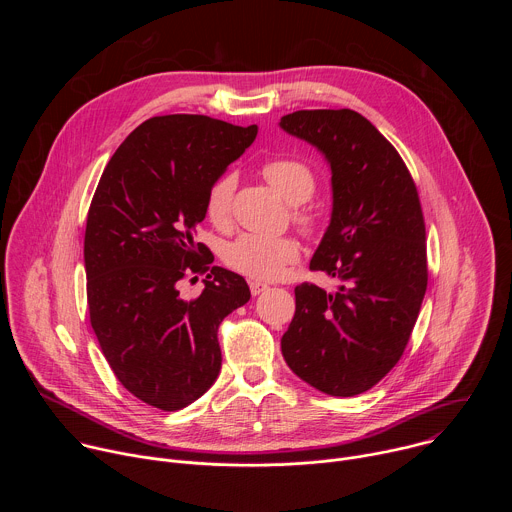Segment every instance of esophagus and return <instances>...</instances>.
Wrapping results in <instances>:
<instances>
[{"mask_svg":"<svg viewBox=\"0 0 512 512\" xmlns=\"http://www.w3.org/2000/svg\"><path fill=\"white\" fill-rule=\"evenodd\" d=\"M249 287H251V294H253V296H259V294H263V291H265L269 285H267V283H261V281H251Z\"/></svg>","mask_w":512,"mask_h":512,"instance_id":"obj_1","label":"esophagus"}]
</instances>
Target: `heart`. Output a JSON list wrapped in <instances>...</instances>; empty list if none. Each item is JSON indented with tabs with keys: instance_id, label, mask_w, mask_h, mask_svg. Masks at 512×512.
<instances>
[{
	"instance_id": "heart-1",
	"label": "heart",
	"mask_w": 512,
	"mask_h": 512,
	"mask_svg": "<svg viewBox=\"0 0 512 512\" xmlns=\"http://www.w3.org/2000/svg\"><path fill=\"white\" fill-rule=\"evenodd\" d=\"M261 174L291 204H302L316 192L314 172L304 162L294 158H269L261 164ZM235 188V174L218 176L208 186L204 196V212L214 227H227L231 223ZM294 221L306 233H314L318 225L316 216L308 210H296ZM298 255L300 245L294 237H263L247 233L227 247L225 261L229 267L247 277L269 281L279 277L289 263L298 259Z\"/></svg>"
}]
</instances>
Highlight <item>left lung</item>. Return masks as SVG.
Here are the masks:
<instances>
[{
	"mask_svg": "<svg viewBox=\"0 0 512 512\" xmlns=\"http://www.w3.org/2000/svg\"><path fill=\"white\" fill-rule=\"evenodd\" d=\"M279 125L330 162L332 218L310 269L342 281L336 294L296 287L281 352L318 391L360 395L403 356L427 289L417 186L391 141L352 109L296 111Z\"/></svg>",
	"mask_w": 512,
	"mask_h": 512,
	"instance_id": "1",
	"label": "left lung"
}]
</instances>
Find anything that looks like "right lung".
Returning a JSON list of instances; mask_svg holds the SVG:
<instances>
[{
    "instance_id": "add662e5",
    "label": "right lung",
    "mask_w": 512,
    "mask_h": 512,
    "mask_svg": "<svg viewBox=\"0 0 512 512\" xmlns=\"http://www.w3.org/2000/svg\"><path fill=\"white\" fill-rule=\"evenodd\" d=\"M255 135L257 125L206 115L152 117L119 145L91 200V326L119 383L156 409L178 411L212 387L223 362L218 326L251 298L241 275L210 265L194 233L208 186ZM188 274L207 275L194 301L177 291Z\"/></svg>"
}]
</instances>
